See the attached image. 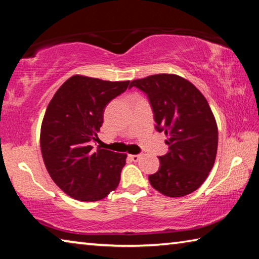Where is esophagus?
<instances>
[{"label": "esophagus", "mask_w": 259, "mask_h": 259, "mask_svg": "<svg viewBox=\"0 0 259 259\" xmlns=\"http://www.w3.org/2000/svg\"><path fill=\"white\" fill-rule=\"evenodd\" d=\"M140 157H142V154H133V155H130V159L133 160V161H135V162H137Z\"/></svg>", "instance_id": "34e87169"}]
</instances>
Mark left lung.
Here are the masks:
<instances>
[{
	"mask_svg": "<svg viewBox=\"0 0 259 259\" xmlns=\"http://www.w3.org/2000/svg\"><path fill=\"white\" fill-rule=\"evenodd\" d=\"M147 96L155 129L168 138L166 154L159 156L160 168L148 176L163 195L179 198L202 185L217 154L218 129L204 96L175 74H155L131 81Z\"/></svg>",
	"mask_w": 259,
	"mask_h": 259,
	"instance_id": "obj_1",
	"label": "left lung"
}]
</instances>
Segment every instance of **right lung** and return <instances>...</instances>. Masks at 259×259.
<instances>
[{"mask_svg": "<svg viewBox=\"0 0 259 259\" xmlns=\"http://www.w3.org/2000/svg\"><path fill=\"white\" fill-rule=\"evenodd\" d=\"M130 81L111 82L74 75L52 97L41 126V152L57 186L71 198L94 202L115 190L126 154L90 145L97 140L108 103Z\"/></svg>", "mask_w": 259, "mask_h": 259, "instance_id": "1", "label": "right lung"}]
</instances>
